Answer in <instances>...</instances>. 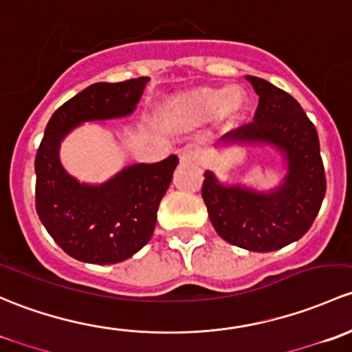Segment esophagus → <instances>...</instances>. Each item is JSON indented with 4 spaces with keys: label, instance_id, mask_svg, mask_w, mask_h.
Masks as SVG:
<instances>
[{
    "label": "esophagus",
    "instance_id": "esophagus-1",
    "mask_svg": "<svg viewBox=\"0 0 352 352\" xmlns=\"http://www.w3.org/2000/svg\"><path fill=\"white\" fill-rule=\"evenodd\" d=\"M177 155H179V161L183 164H193V162H198V159H200L201 149L198 146H195V144H190V146L177 151Z\"/></svg>",
    "mask_w": 352,
    "mask_h": 352
}]
</instances>
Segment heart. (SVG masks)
I'll list each match as a JSON object with an SVG mask.
<instances>
[{
    "mask_svg": "<svg viewBox=\"0 0 352 352\" xmlns=\"http://www.w3.org/2000/svg\"><path fill=\"white\" fill-rule=\"evenodd\" d=\"M245 104L248 96L239 86H201L168 100L164 107V118L173 125H198L213 117L223 123H230L244 113Z\"/></svg>",
    "mask_w": 352,
    "mask_h": 352,
    "instance_id": "1",
    "label": "heart"
}]
</instances>
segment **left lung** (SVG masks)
Masks as SVG:
<instances>
[{
  "instance_id": "obj_1",
  "label": "left lung",
  "mask_w": 352,
  "mask_h": 352,
  "mask_svg": "<svg viewBox=\"0 0 352 352\" xmlns=\"http://www.w3.org/2000/svg\"><path fill=\"white\" fill-rule=\"evenodd\" d=\"M259 96L254 122L226 133V147H273L285 161L278 186L259 191L226 184L205 171L201 197L217 234L232 245L270 252L298 241L314 223L325 197L317 130L292 95L256 76H245Z\"/></svg>"
}]
</instances>
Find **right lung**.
Segmentation results:
<instances>
[{
    "instance_id": "obj_1",
    "label": "right lung",
    "mask_w": 352,
    "mask_h": 352,
    "mask_svg": "<svg viewBox=\"0 0 352 352\" xmlns=\"http://www.w3.org/2000/svg\"><path fill=\"white\" fill-rule=\"evenodd\" d=\"M149 78L95 82L54 111L35 157V208L50 237L74 259L115 264L151 241L157 208L177 166L176 155L132 164L100 184L81 183L60 162V144L86 122L129 117Z\"/></svg>"
}]
</instances>
